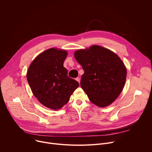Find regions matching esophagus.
I'll return each instance as SVG.
<instances>
[{
	"instance_id": "34e87169",
	"label": "esophagus",
	"mask_w": 152,
	"mask_h": 152,
	"mask_svg": "<svg viewBox=\"0 0 152 152\" xmlns=\"http://www.w3.org/2000/svg\"><path fill=\"white\" fill-rule=\"evenodd\" d=\"M76 80H77V81L79 82V83H80V79H79V77H76Z\"/></svg>"
}]
</instances>
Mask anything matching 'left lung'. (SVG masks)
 I'll return each mask as SVG.
<instances>
[{"mask_svg":"<svg viewBox=\"0 0 152 152\" xmlns=\"http://www.w3.org/2000/svg\"><path fill=\"white\" fill-rule=\"evenodd\" d=\"M74 56L84 70L80 86L90 100L101 107L113 103L121 93L126 79V68L120 57L97 45L77 50Z\"/></svg>","mask_w":152,"mask_h":152,"instance_id":"obj_1","label":"left lung"}]
</instances>
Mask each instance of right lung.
<instances>
[{"instance_id": "add662e5", "label": "right lung", "mask_w": 152, "mask_h": 152, "mask_svg": "<svg viewBox=\"0 0 152 152\" xmlns=\"http://www.w3.org/2000/svg\"><path fill=\"white\" fill-rule=\"evenodd\" d=\"M65 50L50 48L38 55L31 62L26 77L34 96L45 106L58 110L69 101L79 83L67 75L64 62Z\"/></svg>"}]
</instances>
